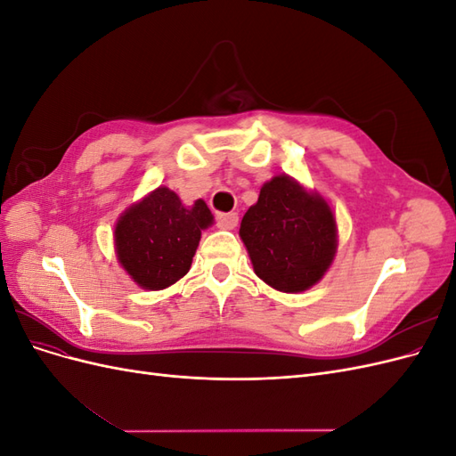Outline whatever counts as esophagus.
Here are the masks:
<instances>
[{
    "label": "esophagus",
    "mask_w": 456,
    "mask_h": 456,
    "mask_svg": "<svg viewBox=\"0 0 456 456\" xmlns=\"http://www.w3.org/2000/svg\"><path fill=\"white\" fill-rule=\"evenodd\" d=\"M238 215L236 213H218L216 215V226L224 230H233L238 226Z\"/></svg>",
    "instance_id": "esophagus-1"
}]
</instances>
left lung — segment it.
I'll list each match as a JSON object with an SVG mask.
<instances>
[{
	"label": "left lung",
	"instance_id": "8db88e82",
	"mask_svg": "<svg viewBox=\"0 0 456 456\" xmlns=\"http://www.w3.org/2000/svg\"><path fill=\"white\" fill-rule=\"evenodd\" d=\"M240 236L255 273L283 293L306 291L323 278L337 251V223L323 198L280 175L260 188Z\"/></svg>",
	"mask_w": 456,
	"mask_h": 456
}]
</instances>
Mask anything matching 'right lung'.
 I'll return each mask as SVG.
<instances>
[{"instance_id":"right-lung-1","label":"right lung","mask_w":456,"mask_h":456,"mask_svg":"<svg viewBox=\"0 0 456 456\" xmlns=\"http://www.w3.org/2000/svg\"><path fill=\"white\" fill-rule=\"evenodd\" d=\"M211 224L203 200L186 207L175 191L159 186L118 220V258L141 287L159 291L186 275L201 230Z\"/></svg>"}]
</instances>
